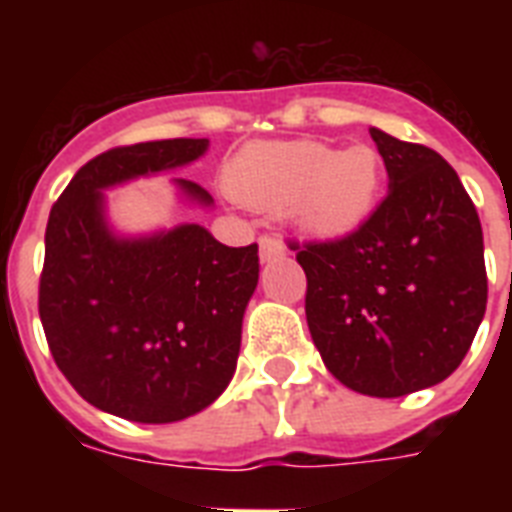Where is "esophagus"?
I'll return each mask as SVG.
<instances>
[{"instance_id": "obj_1", "label": "esophagus", "mask_w": 512, "mask_h": 512, "mask_svg": "<svg viewBox=\"0 0 512 512\" xmlns=\"http://www.w3.org/2000/svg\"><path fill=\"white\" fill-rule=\"evenodd\" d=\"M279 255H284V244H281V239H276L271 233H263V236H260V257H263V260H273V257Z\"/></svg>"}]
</instances>
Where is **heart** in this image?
Returning a JSON list of instances; mask_svg holds the SVG:
<instances>
[{
    "label": "heart",
    "instance_id": "1",
    "mask_svg": "<svg viewBox=\"0 0 512 512\" xmlns=\"http://www.w3.org/2000/svg\"><path fill=\"white\" fill-rule=\"evenodd\" d=\"M385 167L372 146L342 151L319 140H268L241 148L228 167L231 191L255 207H287L300 228L342 236L380 201Z\"/></svg>",
    "mask_w": 512,
    "mask_h": 512
}]
</instances>
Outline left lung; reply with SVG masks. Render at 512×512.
<instances>
[{
  "label": "left lung",
  "instance_id": "1",
  "mask_svg": "<svg viewBox=\"0 0 512 512\" xmlns=\"http://www.w3.org/2000/svg\"><path fill=\"white\" fill-rule=\"evenodd\" d=\"M390 191L348 236L289 241L324 364L356 393L396 398L446 380L486 311L484 231L444 156L369 130Z\"/></svg>",
  "mask_w": 512,
  "mask_h": 512
}]
</instances>
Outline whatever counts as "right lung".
Returning a JSON list of instances; mask_svg holds the SVG:
<instances>
[{
  "instance_id": "1",
  "label": "right lung",
  "mask_w": 512,
  "mask_h": 512,
  "mask_svg": "<svg viewBox=\"0 0 512 512\" xmlns=\"http://www.w3.org/2000/svg\"><path fill=\"white\" fill-rule=\"evenodd\" d=\"M204 138L116 146L71 177L52 204L39 319L55 364L84 401L132 422H177L231 382L241 319L257 287V244L225 247L201 225L116 241L100 188L199 159ZM209 204L201 185L180 180Z\"/></svg>"
}]
</instances>
